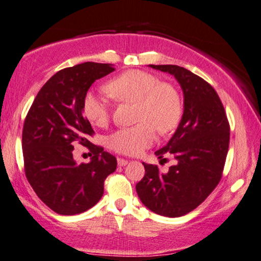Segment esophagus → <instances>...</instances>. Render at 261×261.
Masks as SVG:
<instances>
[{
    "instance_id": "esophagus-1",
    "label": "esophagus",
    "mask_w": 261,
    "mask_h": 261,
    "mask_svg": "<svg viewBox=\"0 0 261 261\" xmlns=\"http://www.w3.org/2000/svg\"><path fill=\"white\" fill-rule=\"evenodd\" d=\"M117 162H118V166L123 167V166H126V164H127V160H124V159H118V160H117Z\"/></svg>"
}]
</instances>
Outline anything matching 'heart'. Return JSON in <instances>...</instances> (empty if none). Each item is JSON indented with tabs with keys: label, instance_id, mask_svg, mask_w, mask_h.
Segmentation results:
<instances>
[{
	"label": "heart",
	"instance_id": "heart-1",
	"mask_svg": "<svg viewBox=\"0 0 261 261\" xmlns=\"http://www.w3.org/2000/svg\"><path fill=\"white\" fill-rule=\"evenodd\" d=\"M106 92L118 102H136L135 120L138 124L118 129L108 137V145L122 155L135 156L155 141L156 130L168 134L181 119L182 102L176 89L161 83L156 75L131 69L110 80ZM86 118L95 126H105L111 115V104L104 93L87 92L83 102Z\"/></svg>",
	"mask_w": 261,
	"mask_h": 261
}]
</instances>
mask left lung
Instances as JSON below:
<instances>
[{"label": "left lung", "instance_id": "left-lung-1", "mask_svg": "<svg viewBox=\"0 0 261 261\" xmlns=\"http://www.w3.org/2000/svg\"><path fill=\"white\" fill-rule=\"evenodd\" d=\"M174 75L183 91V116L175 134L155 155L174 157L167 172L144 164L145 175L136 186L142 203L168 218L192 212L207 199L222 176L229 146V124L218 93L188 69L176 65H150ZM166 160V159H163Z\"/></svg>", "mask_w": 261, "mask_h": 261}]
</instances>
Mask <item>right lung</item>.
<instances>
[{
    "label": "right lung",
    "mask_w": 261,
    "mask_h": 261,
    "mask_svg": "<svg viewBox=\"0 0 261 261\" xmlns=\"http://www.w3.org/2000/svg\"><path fill=\"white\" fill-rule=\"evenodd\" d=\"M115 71L111 64L84 62L56 73L41 87L22 131L24 172L36 195L53 212L75 215L101 199L104 181L117 160L101 146L89 145V164L72 159V144H90L94 131L84 117L83 102L95 80Z\"/></svg>",
    "instance_id": "1"
}]
</instances>
